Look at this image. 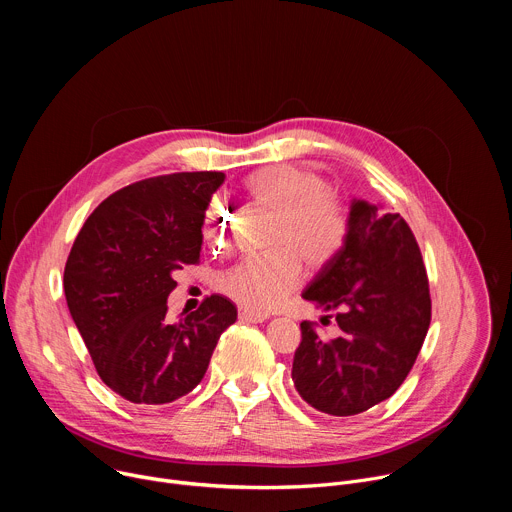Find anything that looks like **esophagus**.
I'll list each match as a JSON object with an SVG mask.
<instances>
[{"label":"esophagus","mask_w":512,"mask_h":512,"mask_svg":"<svg viewBox=\"0 0 512 512\" xmlns=\"http://www.w3.org/2000/svg\"><path fill=\"white\" fill-rule=\"evenodd\" d=\"M269 316L261 314V312H253L247 308H239V320L245 324H257V322H265Z\"/></svg>","instance_id":"esophagus-1"}]
</instances>
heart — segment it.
I'll use <instances>...</instances> for the list:
<instances>
[{"mask_svg": "<svg viewBox=\"0 0 512 512\" xmlns=\"http://www.w3.org/2000/svg\"><path fill=\"white\" fill-rule=\"evenodd\" d=\"M241 194L249 206L273 216L267 255L247 257L223 271L214 285L223 296L255 312L277 306L300 283L302 263L310 271L326 267L342 249L348 214L342 200L326 190L320 174L289 164L251 172ZM231 212L221 198H210L202 212L200 233L210 249L229 241Z\"/></svg>", "mask_w": 512, "mask_h": 512, "instance_id": "obj_1", "label": "heart"}]
</instances>
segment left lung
<instances>
[{
	"label": "left lung",
	"mask_w": 512,
	"mask_h": 512,
	"mask_svg": "<svg viewBox=\"0 0 512 512\" xmlns=\"http://www.w3.org/2000/svg\"><path fill=\"white\" fill-rule=\"evenodd\" d=\"M302 298L334 312L340 328L336 338H322L312 322L300 324L291 379L302 399L336 417L389 399L409 375L431 322L425 265L403 218L352 200L340 253Z\"/></svg>",
	"instance_id": "left-lung-1"
}]
</instances>
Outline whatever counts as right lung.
Masks as SVG:
<instances>
[{
	"mask_svg": "<svg viewBox=\"0 0 512 512\" xmlns=\"http://www.w3.org/2000/svg\"><path fill=\"white\" fill-rule=\"evenodd\" d=\"M223 182V172H180L129 184L91 212L72 243L70 316L103 383L131 403L188 395L237 320L235 304L218 294L180 322L166 318L172 275L198 263L202 212Z\"/></svg>",
	"mask_w": 512,
	"mask_h": 512,
	"instance_id": "add662e5",
	"label": "right lung"
}]
</instances>
